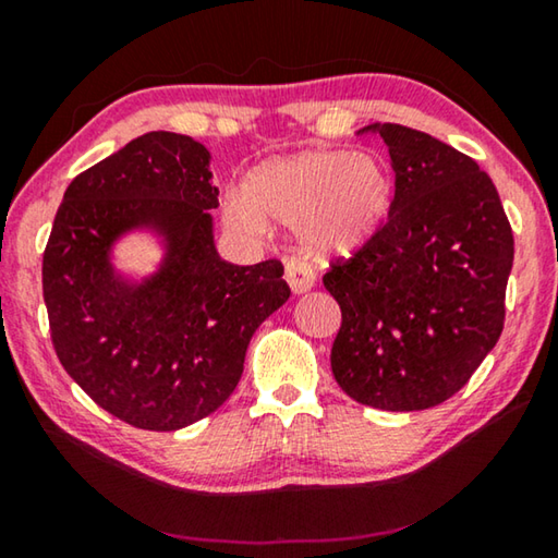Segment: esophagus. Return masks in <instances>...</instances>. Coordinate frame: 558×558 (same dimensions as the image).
<instances>
[{"label": "esophagus", "instance_id": "esophagus-1", "mask_svg": "<svg viewBox=\"0 0 558 558\" xmlns=\"http://www.w3.org/2000/svg\"><path fill=\"white\" fill-rule=\"evenodd\" d=\"M286 280H288L290 290L295 292V295H300V292H307L315 286V272L307 266V263L290 258L286 263Z\"/></svg>", "mask_w": 558, "mask_h": 558}]
</instances>
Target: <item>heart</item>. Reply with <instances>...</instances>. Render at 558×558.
Listing matches in <instances>:
<instances>
[{"instance_id":"1","label":"heart","mask_w":558,"mask_h":558,"mask_svg":"<svg viewBox=\"0 0 558 558\" xmlns=\"http://www.w3.org/2000/svg\"><path fill=\"white\" fill-rule=\"evenodd\" d=\"M231 194L226 219L258 233L266 219L300 226V239L315 256H352L369 245L393 206V177L379 157L344 149L305 153L270 162Z\"/></svg>"}]
</instances>
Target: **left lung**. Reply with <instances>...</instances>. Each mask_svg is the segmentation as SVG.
I'll list each match as a JSON object with an SVG mask.
<instances>
[{
  "mask_svg": "<svg viewBox=\"0 0 558 558\" xmlns=\"http://www.w3.org/2000/svg\"><path fill=\"white\" fill-rule=\"evenodd\" d=\"M362 132L389 147L396 194L379 235L323 278L342 310L332 374L364 405L433 409L502 335L512 226L475 159L396 122Z\"/></svg>",
  "mask_w": 558,
  "mask_h": 558,
  "instance_id": "1",
  "label": "left lung"
}]
</instances>
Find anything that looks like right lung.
<instances>
[{
	"label": "right lung",
	"mask_w": 558,
	"mask_h": 558,
	"mask_svg": "<svg viewBox=\"0 0 558 558\" xmlns=\"http://www.w3.org/2000/svg\"><path fill=\"white\" fill-rule=\"evenodd\" d=\"M209 159L177 132L132 140L69 184L44 251L56 356L100 409L143 430H179L219 409L253 332L290 298L280 260L233 266L216 253ZM143 225L168 243L163 268L122 281L109 245Z\"/></svg>",
	"instance_id": "obj_1"
}]
</instances>
